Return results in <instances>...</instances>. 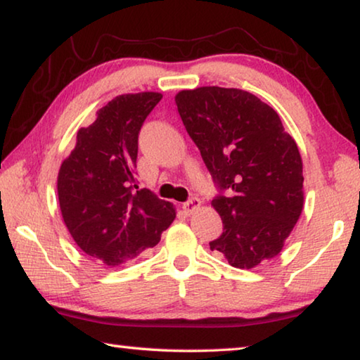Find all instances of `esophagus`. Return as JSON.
Returning a JSON list of instances; mask_svg holds the SVG:
<instances>
[{
    "instance_id": "esophagus-1",
    "label": "esophagus",
    "mask_w": 360,
    "mask_h": 360,
    "mask_svg": "<svg viewBox=\"0 0 360 360\" xmlns=\"http://www.w3.org/2000/svg\"><path fill=\"white\" fill-rule=\"evenodd\" d=\"M200 205H202V202H200L198 197H192L191 200H187V202L182 205V210H184L187 214H192V212L197 211L200 208Z\"/></svg>"
}]
</instances>
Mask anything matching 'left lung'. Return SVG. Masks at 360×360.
Returning a JSON list of instances; mask_svg holds the SVG:
<instances>
[{"label":"left lung","instance_id":"1","mask_svg":"<svg viewBox=\"0 0 360 360\" xmlns=\"http://www.w3.org/2000/svg\"><path fill=\"white\" fill-rule=\"evenodd\" d=\"M219 195L224 231L210 243L235 268L281 252L303 210L302 157L278 112L240 89L200 87L174 96Z\"/></svg>","mask_w":360,"mask_h":360}]
</instances>
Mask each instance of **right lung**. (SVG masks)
<instances>
[{
    "instance_id": "obj_1",
    "label": "right lung",
    "mask_w": 360,
    "mask_h": 360,
    "mask_svg": "<svg viewBox=\"0 0 360 360\" xmlns=\"http://www.w3.org/2000/svg\"><path fill=\"white\" fill-rule=\"evenodd\" d=\"M162 94L119 95L77 131L58 172V203L66 229L90 257L117 266L160 241L176 217L173 205L135 179L138 135Z\"/></svg>"
}]
</instances>
